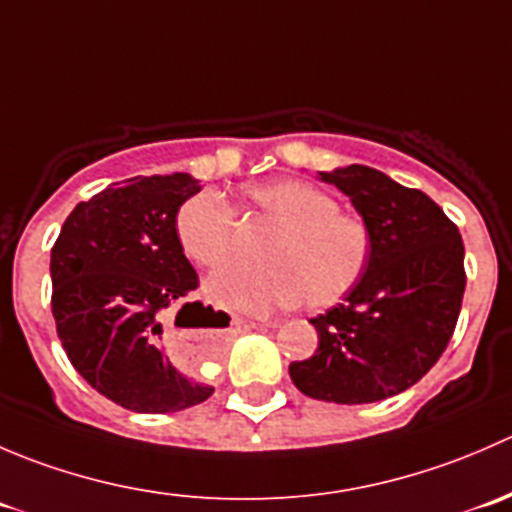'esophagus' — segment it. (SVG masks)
Segmentation results:
<instances>
[{"mask_svg":"<svg viewBox=\"0 0 512 512\" xmlns=\"http://www.w3.org/2000/svg\"><path fill=\"white\" fill-rule=\"evenodd\" d=\"M262 324H265V327H277V322H272V319H270V322H262ZM237 327H257V322H242V319H240V322H237Z\"/></svg>","mask_w":512,"mask_h":512,"instance_id":"esophagus-1","label":"esophagus"}]
</instances>
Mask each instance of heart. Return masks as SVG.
<instances>
[{
    "instance_id": "1",
    "label": "heart",
    "mask_w": 512,
    "mask_h": 512,
    "mask_svg": "<svg viewBox=\"0 0 512 512\" xmlns=\"http://www.w3.org/2000/svg\"><path fill=\"white\" fill-rule=\"evenodd\" d=\"M250 198L282 227L265 255L267 270L227 267L210 277L208 297L247 314L277 307L324 309L359 285L374 252L371 230L359 215L312 183L297 178L265 180ZM235 208L220 190H200L180 205L175 237L185 255L203 267H220L232 255Z\"/></svg>"
}]
</instances>
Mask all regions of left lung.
I'll use <instances>...</instances> for the list:
<instances>
[{
  "mask_svg": "<svg viewBox=\"0 0 512 512\" xmlns=\"http://www.w3.org/2000/svg\"><path fill=\"white\" fill-rule=\"evenodd\" d=\"M352 200L374 252L342 304L309 319L319 347L292 361L304 396L374 404L414 386L448 347L461 314L466 270L458 227L416 188L369 165L319 173Z\"/></svg>",
  "mask_w": 512,
  "mask_h": 512,
  "instance_id": "obj_1",
  "label": "left lung"
}]
</instances>
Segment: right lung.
Instances as JSON below:
<instances>
[{
	"mask_svg": "<svg viewBox=\"0 0 512 512\" xmlns=\"http://www.w3.org/2000/svg\"><path fill=\"white\" fill-rule=\"evenodd\" d=\"M195 193L200 180L190 173L113 183L76 205L51 247L61 347L98 394L136 414H173L213 394L160 347L165 312L198 287L175 237V215Z\"/></svg>",
	"mask_w": 512,
	"mask_h": 512,
	"instance_id": "1",
	"label": "right lung"
}]
</instances>
